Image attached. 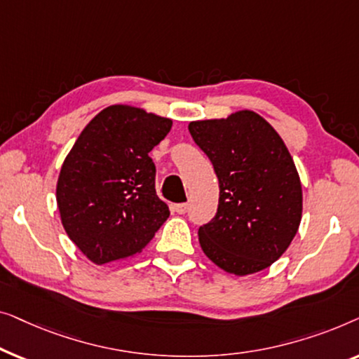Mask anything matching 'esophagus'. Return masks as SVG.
<instances>
[{"mask_svg": "<svg viewBox=\"0 0 359 359\" xmlns=\"http://www.w3.org/2000/svg\"><path fill=\"white\" fill-rule=\"evenodd\" d=\"M187 210H189V205H187V203L174 205V211H175V213H179V215H185Z\"/></svg>", "mask_w": 359, "mask_h": 359, "instance_id": "34e87169", "label": "esophagus"}]
</instances>
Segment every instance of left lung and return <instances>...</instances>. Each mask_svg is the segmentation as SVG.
I'll return each mask as SVG.
<instances>
[{
  "instance_id": "left-lung-1",
  "label": "left lung",
  "mask_w": 359,
  "mask_h": 359,
  "mask_svg": "<svg viewBox=\"0 0 359 359\" xmlns=\"http://www.w3.org/2000/svg\"><path fill=\"white\" fill-rule=\"evenodd\" d=\"M189 131L219 180L215 218L200 226L206 257L234 275L270 266L301 223L302 190L290 151L255 112L191 122Z\"/></svg>"
}]
</instances>
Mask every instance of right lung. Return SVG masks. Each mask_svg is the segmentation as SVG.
Instances as JSON below:
<instances>
[{"label": "right lung", "instance_id": "1", "mask_svg": "<svg viewBox=\"0 0 359 359\" xmlns=\"http://www.w3.org/2000/svg\"><path fill=\"white\" fill-rule=\"evenodd\" d=\"M172 122L127 105H110L81 131L57 185L63 228L78 249L102 265L138 254L169 218L156 195L149 151Z\"/></svg>", "mask_w": 359, "mask_h": 359}]
</instances>
